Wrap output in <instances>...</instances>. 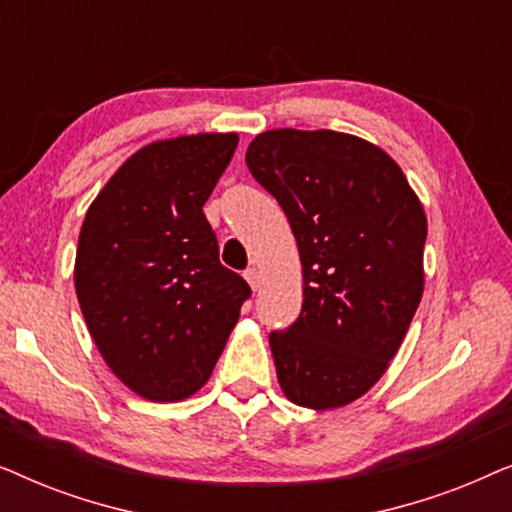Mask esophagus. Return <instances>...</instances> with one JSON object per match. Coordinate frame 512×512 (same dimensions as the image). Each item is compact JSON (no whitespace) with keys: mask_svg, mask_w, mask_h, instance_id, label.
<instances>
[{"mask_svg":"<svg viewBox=\"0 0 512 512\" xmlns=\"http://www.w3.org/2000/svg\"><path fill=\"white\" fill-rule=\"evenodd\" d=\"M244 279H247L251 289L256 291L258 284H261V272H258L256 268H247V270H244Z\"/></svg>","mask_w":512,"mask_h":512,"instance_id":"34e87169","label":"esophagus"}]
</instances>
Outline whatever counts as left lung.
<instances>
[{
    "mask_svg": "<svg viewBox=\"0 0 512 512\" xmlns=\"http://www.w3.org/2000/svg\"><path fill=\"white\" fill-rule=\"evenodd\" d=\"M303 263V310L270 333L291 403L333 410L389 368L424 291L426 214L396 160L333 130H268L247 149Z\"/></svg>",
    "mask_w": 512,
    "mask_h": 512,
    "instance_id": "8db88e82",
    "label": "left lung"
}]
</instances>
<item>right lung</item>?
<instances>
[{
  "mask_svg": "<svg viewBox=\"0 0 512 512\" xmlns=\"http://www.w3.org/2000/svg\"><path fill=\"white\" fill-rule=\"evenodd\" d=\"M235 132L146 144L88 207L74 286L102 359L142 398L174 403L209 380L251 296L223 268L205 202Z\"/></svg>",
  "mask_w": 512,
  "mask_h": 512,
  "instance_id": "1",
  "label": "right lung"
}]
</instances>
